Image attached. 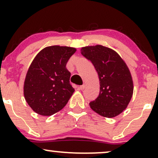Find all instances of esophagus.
<instances>
[{
    "label": "esophagus",
    "instance_id": "esophagus-1",
    "mask_svg": "<svg viewBox=\"0 0 158 158\" xmlns=\"http://www.w3.org/2000/svg\"><path fill=\"white\" fill-rule=\"evenodd\" d=\"M85 88V85H81V86H79V89L81 90H84Z\"/></svg>",
    "mask_w": 158,
    "mask_h": 158
}]
</instances>
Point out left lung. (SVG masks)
<instances>
[{"instance_id": "obj_1", "label": "left lung", "mask_w": 158, "mask_h": 158, "mask_svg": "<svg viewBox=\"0 0 158 158\" xmlns=\"http://www.w3.org/2000/svg\"><path fill=\"white\" fill-rule=\"evenodd\" d=\"M81 53L91 61L99 76V96L90 102V107L108 118L119 115L127 108L133 94L129 69L117 52L102 45L85 47Z\"/></svg>"}]
</instances>
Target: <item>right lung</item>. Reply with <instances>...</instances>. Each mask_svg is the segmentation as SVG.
<instances>
[{"instance_id": "1", "label": "right lung", "mask_w": 158, "mask_h": 158, "mask_svg": "<svg viewBox=\"0 0 158 158\" xmlns=\"http://www.w3.org/2000/svg\"><path fill=\"white\" fill-rule=\"evenodd\" d=\"M76 50L70 47H47L33 59L25 78L23 95L35 113L52 115L62 109L73 95L66 64Z\"/></svg>"}]
</instances>
